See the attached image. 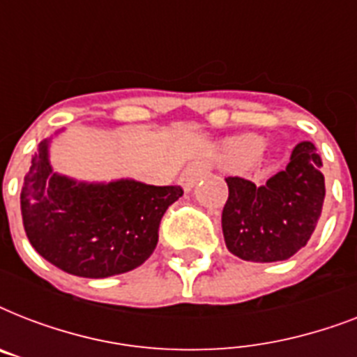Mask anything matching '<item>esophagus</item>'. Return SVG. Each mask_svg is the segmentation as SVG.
I'll list each match as a JSON object with an SVG mask.
<instances>
[{"instance_id": "1", "label": "esophagus", "mask_w": 357, "mask_h": 357, "mask_svg": "<svg viewBox=\"0 0 357 357\" xmlns=\"http://www.w3.org/2000/svg\"><path fill=\"white\" fill-rule=\"evenodd\" d=\"M209 172V162L206 159H196V161L189 162L185 167L183 174H181V185L185 190H190L195 187L196 181H200L202 178H206Z\"/></svg>"}]
</instances>
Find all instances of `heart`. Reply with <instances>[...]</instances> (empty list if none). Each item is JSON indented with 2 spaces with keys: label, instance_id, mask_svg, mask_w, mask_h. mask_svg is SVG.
I'll return each instance as SVG.
<instances>
[{
  "label": "heart",
  "instance_id": "heart-1",
  "mask_svg": "<svg viewBox=\"0 0 357 357\" xmlns=\"http://www.w3.org/2000/svg\"><path fill=\"white\" fill-rule=\"evenodd\" d=\"M237 148L244 153H248V155H255V153H259L261 148H263V140L259 137H255V135H248V137H243V139H238Z\"/></svg>",
  "mask_w": 357,
  "mask_h": 357
}]
</instances>
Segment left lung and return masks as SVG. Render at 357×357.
<instances>
[{
    "label": "left lung",
    "mask_w": 357,
    "mask_h": 357,
    "mask_svg": "<svg viewBox=\"0 0 357 357\" xmlns=\"http://www.w3.org/2000/svg\"><path fill=\"white\" fill-rule=\"evenodd\" d=\"M317 148L304 140L294 146L287 167L255 185L228 178L229 196L222 211L226 246L254 263L289 259L315 231L324 204V176Z\"/></svg>",
    "instance_id": "left-lung-1"
}]
</instances>
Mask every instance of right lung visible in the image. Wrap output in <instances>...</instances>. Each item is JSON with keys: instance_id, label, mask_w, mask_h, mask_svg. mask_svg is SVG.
I'll return each mask as SVG.
<instances>
[{"instance_id": "obj_1", "label": "right lung", "mask_w": 357, "mask_h": 357, "mask_svg": "<svg viewBox=\"0 0 357 357\" xmlns=\"http://www.w3.org/2000/svg\"><path fill=\"white\" fill-rule=\"evenodd\" d=\"M50 144L52 139L38 144L20 195L31 246L81 278H109L142 265L155 250L162 215L183 189L135 179L77 181L53 170Z\"/></svg>"}]
</instances>
